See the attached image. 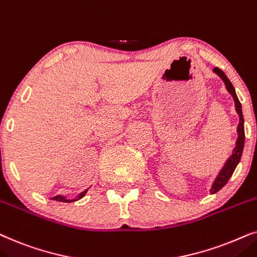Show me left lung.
Segmentation results:
<instances>
[{"label":"left lung","instance_id":"1","mask_svg":"<svg viewBox=\"0 0 257 257\" xmlns=\"http://www.w3.org/2000/svg\"><path fill=\"white\" fill-rule=\"evenodd\" d=\"M213 71L221 77V80L223 81L225 84V89H227L228 93L231 95L232 98H234L235 110L238 114L240 121H238V125H237V140H236L235 148L232 149L231 155L229 156V159L227 161H225L224 166L222 167L220 173L217 174L216 179H215V181L213 182V186L210 188V194L217 193L218 190L222 189V188L227 184L229 179H230L232 175V173H234L235 168L237 167L238 162H240L242 152H243V147H244V119H243V114H242V105L240 103V101H238L237 95H236L234 85L231 84V82L229 81V78L227 76H225L223 71L218 69L217 67H215Z\"/></svg>","mask_w":257,"mask_h":257}]
</instances>
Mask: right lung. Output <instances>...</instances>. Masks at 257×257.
Returning <instances> with one entry per match:
<instances>
[{"mask_svg": "<svg viewBox=\"0 0 257 257\" xmlns=\"http://www.w3.org/2000/svg\"><path fill=\"white\" fill-rule=\"evenodd\" d=\"M87 191H88V189H85L84 191H82L81 194H78V195H77V197H75V198H71V200H69V198H67L66 196H64V195H57V196H54V197H51L50 200L60 201V202H74V201H77V200H80V198L83 197L84 195L87 194Z\"/></svg>", "mask_w": 257, "mask_h": 257, "instance_id": "add662e5", "label": "right lung"}]
</instances>
